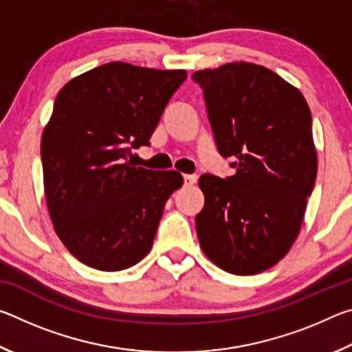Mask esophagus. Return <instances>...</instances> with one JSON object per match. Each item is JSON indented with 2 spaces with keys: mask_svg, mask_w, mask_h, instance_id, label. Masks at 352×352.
Wrapping results in <instances>:
<instances>
[{
  "mask_svg": "<svg viewBox=\"0 0 352 352\" xmlns=\"http://www.w3.org/2000/svg\"><path fill=\"white\" fill-rule=\"evenodd\" d=\"M183 180H184V184H186V186H190V184H194L195 182H197V175H194V174L183 175Z\"/></svg>",
  "mask_w": 352,
  "mask_h": 352,
  "instance_id": "1",
  "label": "esophagus"
}]
</instances>
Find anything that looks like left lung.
I'll use <instances>...</instances> for the list:
<instances>
[{
    "instance_id": "8db88e82",
    "label": "left lung",
    "mask_w": 352,
    "mask_h": 352,
    "mask_svg": "<svg viewBox=\"0 0 352 352\" xmlns=\"http://www.w3.org/2000/svg\"><path fill=\"white\" fill-rule=\"evenodd\" d=\"M219 153L236 174H204L195 216L204 253L233 275H254L295 242L317 178L312 115L300 90L261 65L195 71Z\"/></svg>"
}]
</instances>
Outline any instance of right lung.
Wrapping results in <instances>:
<instances>
[{
    "instance_id": "1",
    "label": "right lung",
    "mask_w": 352,
    "mask_h": 352,
    "mask_svg": "<svg viewBox=\"0 0 352 352\" xmlns=\"http://www.w3.org/2000/svg\"><path fill=\"white\" fill-rule=\"evenodd\" d=\"M186 71L111 62L58 91L41 136L45 197L56 233L83 264L129 269L151 252L177 170L135 166Z\"/></svg>"
}]
</instances>
